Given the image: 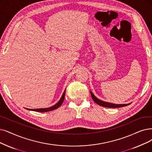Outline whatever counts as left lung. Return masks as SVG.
Instances as JSON below:
<instances>
[{"instance_id": "left-lung-1", "label": "left lung", "mask_w": 152, "mask_h": 152, "mask_svg": "<svg viewBox=\"0 0 152 152\" xmlns=\"http://www.w3.org/2000/svg\"><path fill=\"white\" fill-rule=\"evenodd\" d=\"M90 94L91 96H92V98L93 99V100L96 103V104H98L100 106L104 107H108V108H118V107H125L130 105L131 103H129V104H112V103H109V102H104L102 101L100 99H99L98 98L94 95V94L90 91Z\"/></svg>"}]
</instances>
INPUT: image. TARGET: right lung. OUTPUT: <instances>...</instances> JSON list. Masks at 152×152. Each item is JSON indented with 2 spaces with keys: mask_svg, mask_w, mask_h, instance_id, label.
<instances>
[{
  "mask_svg": "<svg viewBox=\"0 0 152 152\" xmlns=\"http://www.w3.org/2000/svg\"><path fill=\"white\" fill-rule=\"evenodd\" d=\"M66 90V89H65ZM65 90L61 98H60V100L57 103L56 105H53L52 107H48V108H37V109H30V108H26L28 110H32V111H35V112H49V111H52L55 110V109H57V108H58L60 105L62 104V103L64 100V98H65Z\"/></svg>",
  "mask_w": 152,
  "mask_h": 152,
  "instance_id": "1",
  "label": "right lung"
}]
</instances>
